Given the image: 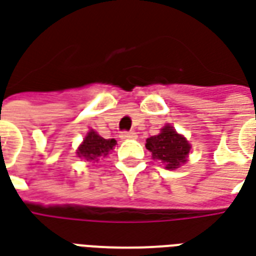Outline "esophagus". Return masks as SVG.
Wrapping results in <instances>:
<instances>
[{"mask_svg": "<svg viewBox=\"0 0 256 256\" xmlns=\"http://www.w3.org/2000/svg\"><path fill=\"white\" fill-rule=\"evenodd\" d=\"M120 140H132V138H137V134L134 132H122L119 134Z\"/></svg>", "mask_w": 256, "mask_h": 256, "instance_id": "34e87169", "label": "esophagus"}]
</instances>
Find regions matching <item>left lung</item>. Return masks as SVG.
I'll return each mask as SVG.
<instances>
[{"label": "left lung", "mask_w": 256, "mask_h": 256, "mask_svg": "<svg viewBox=\"0 0 256 256\" xmlns=\"http://www.w3.org/2000/svg\"><path fill=\"white\" fill-rule=\"evenodd\" d=\"M145 146L152 152L153 158L162 162L166 170H176L184 164L191 149L186 137L176 133L171 124L164 126L157 136L148 138Z\"/></svg>", "instance_id": "obj_1"}]
</instances>
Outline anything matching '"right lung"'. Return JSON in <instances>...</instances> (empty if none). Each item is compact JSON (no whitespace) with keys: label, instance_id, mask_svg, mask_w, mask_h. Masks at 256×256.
<instances>
[{"label":"right lung","instance_id":"1","mask_svg":"<svg viewBox=\"0 0 256 256\" xmlns=\"http://www.w3.org/2000/svg\"><path fill=\"white\" fill-rule=\"evenodd\" d=\"M116 145V141L114 138L100 137L94 130H90L85 136L84 141L77 149V156L84 158L86 162H96L99 157H107L114 146Z\"/></svg>","mask_w":256,"mask_h":256}]
</instances>
